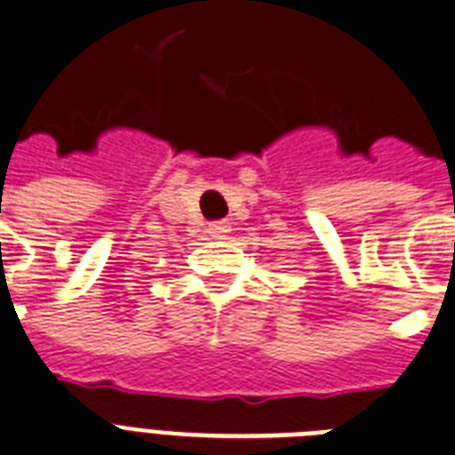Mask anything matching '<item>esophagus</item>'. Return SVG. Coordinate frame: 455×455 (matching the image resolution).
I'll return each mask as SVG.
<instances>
[{"label":"esophagus","mask_w":455,"mask_h":455,"mask_svg":"<svg viewBox=\"0 0 455 455\" xmlns=\"http://www.w3.org/2000/svg\"><path fill=\"white\" fill-rule=\"evenodd\" d=\"M228 232H230V223L228 220H216V223L209 225V235L213 239L228 237Z\"/></svg>","instance_id":"esophagus-1"}]
</instances>
